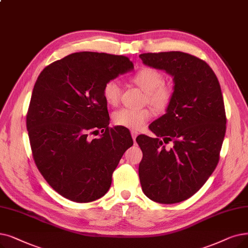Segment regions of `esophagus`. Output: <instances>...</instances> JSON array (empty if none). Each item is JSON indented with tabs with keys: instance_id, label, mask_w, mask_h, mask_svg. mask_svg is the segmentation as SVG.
Returning a JSON list of instances; mask_svg holds the SVG:
<instances>
[{
	"instance_id": "34e87169",
	"label": "esophagus",
	"mask_w": 248,
	"mask_h": 248,
	"mask_svg": "<svg viewBox=\"0 0 248 248\" xmlns=\"http://www.w3.org/2000/svg\"><path fill=\"white\" fill-rule=\"evenodd\" d=\"M131 134H132V137H133V140L134 141L136 142V139H137V137H138V135H139V133L138 132H136V131H132L131 132Z\"/></svg>"
}]
</instances>
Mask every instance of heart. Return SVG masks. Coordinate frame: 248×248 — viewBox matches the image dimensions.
Instances as JSON below:
<instances>
[{
    "label": "heart",
    "mask_w": 248,
    "mask_h": 248,
    "mask_svg": "<svg viewBox=\"0 0 248 248\" xmlns=\"http://www.w3.org/2000/svg\"><path fill=\"white\" fill-rule=\"evenodd\" d=\"M132 82L146 93L148 103L154 108L158 110L166 108L172 98V90L164 85V76L159 71L153 68H144L134 75ZM102 94L107 104L117 105L122 96L120 84L114 80L108 81L104 85ZM150 117L149 109L132 110L123 108L113 113V123L131 130H139L147 124Z\"/></svg>",
    "instance_id": "b5f03b06"
}]
</instances>
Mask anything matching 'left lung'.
<instances>
[{
  "label": "left lung",
  "mask_w": 248,
  "mask_h": 248,
  "mask_svg": "<svg viewBox=\"0 0 248 248\" xmlns=\"http://www.w3.org/2000/svg\"><path fill=\"white\" fill-rule=\"evenodd\" d=\"M140 58L173 78L166 113L149 125L157 138H137L143 152L140 181L150 200L179 202L195 195L218 164L226 132L221 87L209 64L188 53L148 52ZM169 140L174 147L166 150L163 142Z\"/></svg>",
  "instance_id": "left-lung-1"
}]
</instances>
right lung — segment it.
Returning a JSON list of instances; mask_svg holds the SVG:
<instances>
[{
	"instance_id": "right-lung-1",
	"label": "right lung",
	"mask_w": 248,
	"mask_h": 248,
	"mask_svg": "<svg viewBox=\"0 0 248 248\" xmlns=\"http://www.w3.org/2000/svg\"><path fill=\"white\" fill-rule=\"evenodd\" d=\"M134 69L124 56L75 52L37 78L26 118L32 155L47 184L76 202L108 191L114 169L133 146L130 132L109 127L104 85ZM104 134L91 140L89 133Z\"/></svg>"
}]
</instances>
